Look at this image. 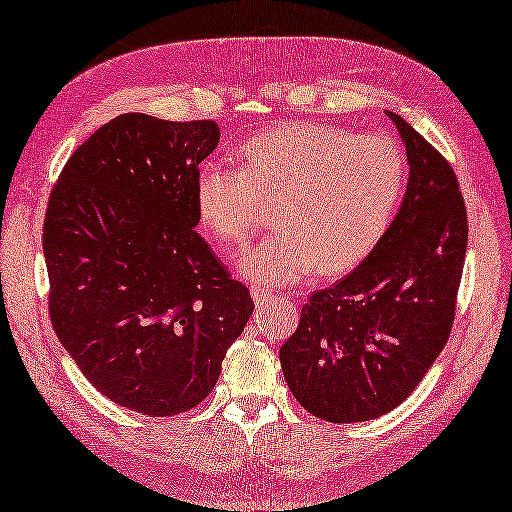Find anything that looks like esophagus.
Wrapping results in <instances>:
<instances>
[{
    "label": "esophagus",
    "mask_w": 512,
    "mask_h": 512,
    "mask_svg": "<svg viewBox=\"0 0 512 512\" xmlns=\"http://www.w3.org/2000/svg\"><path fill=\"white\" fill-rule=\"evenodd\" d=\"M273 299V292L270 290H264V288H253V301H255V306L257 308H262V306H266V303Z\"/></svg>",
    "instance_id": "34e87169"
}]
</instances>
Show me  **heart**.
Masks as SVG:
<instances>
[{
	"mask_svg": "<svg viewBox=\"0 0 512 512\" xmlns=\"http://www.w3.org/2000/svg\"><path fill=\"white\" fill-rule=\"evenodd\" d=\"M405 184L407 158L394 138L286 123L250 138L237 169L206 162L195 206L217 242L244 246L273 202L279 228L235 262L250 284L270 288L356 268L394 220Z\"/></svg>",
	"mask_w": 512,
	"mask_h": 512,
	"instance_id": "obj_1",
	"label": "heart"
}]
</instances>
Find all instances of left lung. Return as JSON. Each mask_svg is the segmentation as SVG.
<instances>
[{
  "mask_svg": "<svg viewBox=\"0 0 512 512\" xmlns=\"http://www.w3.org/2000/svg\"><path fill=\"white\" fill-rule=\"evenodd\" d=\"M407 149L405 198L354 273L317 290L279 361L292 396L328 422H365L405 402L451 334L469 242L458 178L387 112Z\"/></svg>",
  "mask_w": 512,
  "mask_h": 512,
  "instance_id": "1",
  "label": "left lung"
}]
</instances>
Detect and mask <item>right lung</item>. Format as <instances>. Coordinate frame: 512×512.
<instances>
[{
  "label": "right lung",
  "instance_id": "add662e5",
  "mask_svg": "<svg viewBox=\"0 0 512 512\" xmlns=\"http://www.w3.org/2000/svg\"><path fill=\"white\" fill-rule=\"evenodd\" d=\"M213 121L123 114L65 162L43 222L50 321L83 376L151 418L211 394L255 303L195 233Z\"/></svg>",
  "mask_w": 512,
  "mask_h": 512
}]
</instances>
